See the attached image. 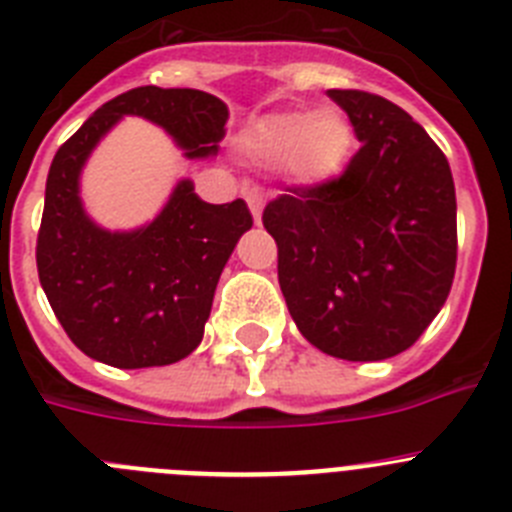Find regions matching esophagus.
I'll return each instance as SVG.
<instances>
[{
	"instance_id": "esophagus-1",
	"label": "esophagus",
	"mask_w": 512,
	"mask_h": 512,
	"mask_svg": "<svg viewBox=\"0 0 512 512\" xmlns=\"http://www.w3.org/2000/svg\"><path fill=\"white\" fill-rule=\"evenodd\" d=\"M246 202L248 207H251V215L256 223H261V212H264V194H261V189L251 187L246 192Z\"/></svg>"
}]
</instances>
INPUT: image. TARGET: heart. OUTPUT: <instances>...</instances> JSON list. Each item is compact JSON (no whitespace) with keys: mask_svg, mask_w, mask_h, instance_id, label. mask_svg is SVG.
Listing matches in <instances>:
<instances>
[{"mask_svg":"<svg viewBox=\"0 0 512 512\" xmlns=\"http://www.w3.org/2000/svg\"><path fill=\"white\" fill-rule=\"evenodd\" d=\"M246 146L269 169H292L305 182H325L348 164L356 135L341 110H289L253 122Z\"/></svg>","mask_w":512,"mask_h":512,"instance_id":"heart-1","label":"heart"}]
</instances>
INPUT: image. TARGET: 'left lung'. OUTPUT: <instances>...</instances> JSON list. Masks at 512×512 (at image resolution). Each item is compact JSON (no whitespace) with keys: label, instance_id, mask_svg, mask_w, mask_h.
Returning a JSON list of instances; mask_svg holds the SVG:
<instances>
[{"label":"left lung","instance_id":"8db88e82","mask_svg":"<svg viewBox=\"0 0 512 512\" xmlns=\"http://www.w3.org/2000/svg\"><path fill=\"white\" fill-rule=\"evenodd\" d=\"M359 151L336 179L292 187L264 210L279 287L323 354L382 361L413 346L451 292L456 192L449 161L379 94L328 89Z\"/></svg>","mask_w":512,"mask_h":512}]
</instances>
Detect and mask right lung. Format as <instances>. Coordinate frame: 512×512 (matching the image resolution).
Masks as SVG:
<instances>
[{"instance_id":"obj_1","label":"right lung","mask_w":512,"mask_h":512,"mask_svg":"<svg viewBox=\"0 0 512 512\" xmlns=\"http://www.w3.org/2000/svg\"><path fill=\"white\" fill-rule=\"evenodd\" d=\"M122 115L156 122L187 158L215 156L228 107L200 89L138 87L102 104L53 156L38 230V277L76 348L117 369L184 359L200 346L217 279L253 225L246 202L210 205L182 179L153 223L130 233L84 212L79 174Z\"/></svg>"}]
</instances>
